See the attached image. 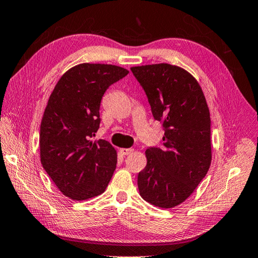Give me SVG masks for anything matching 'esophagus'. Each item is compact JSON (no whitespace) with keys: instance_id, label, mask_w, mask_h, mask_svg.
<instances>
[{"instance_id":"obj_1","label":"esophagus","mask_w":258,"mask_h":258,"mask_svg":"<svg viewBox=\"0 0 258 258\" xmlns=\"http://www.w3.org/2000/svg\"><path fill=\"white\" fill-rule=\"evenodd\" d=\"M119 152L122 154V156H128V154H130L131 152H134V149L130 148V149H125V148H121L119 150Z\"/></svg>"}]
</instances>
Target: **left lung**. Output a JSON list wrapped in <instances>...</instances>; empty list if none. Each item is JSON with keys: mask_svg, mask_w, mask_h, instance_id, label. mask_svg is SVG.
I'll return each instance as SVG.
<instances>
[{"mask_svg": "<svg viewBox=\"0 0 258 258\" xmlns=\"http://www.w3.org/2000/svg\"><path fill=\"white\" fill-rule=\"evenodd\" d=\"M144 88L153 118L161 121V148L146 151L147 165L138 174L142 199L170 209L184 202L211 165V118L201 86L179 66L131 67Z\"/></svg>", "mask_w": 258, "mask_h": 258, "instance_id": "1", "label": "left lung"}]
</instances>
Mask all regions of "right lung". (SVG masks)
<instances>
[{"mask_svg":"<svg viewBox=\"0 0 258 258\" xmlns=\"http://www.w3.org/2000/svg\"><path fill=\"white\" fill-rule=\"evenodd\" d=\"M128 73L116 65L84 62L68 70L49 96L39 133L41 162L67 198L83 201L108 186L117 151L106 140L90 139L99 128L102 96Z\"/></svg>","mask_w":258,"mask_h":258,"instance_id":"right-lung-1","label":"right lung"}]
</instances>
